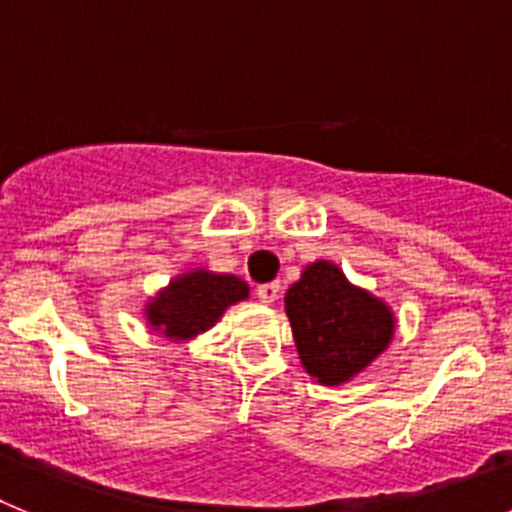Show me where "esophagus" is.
I'll return each mask as SVG.
<instances>
[{
  "mask_svg": "<svg viewBox=\"0 0 512 512\" xmlns=\"http://www.w3.org/2000/svg\"><path fill=\"white\" fill-rule=\"evenodd\" d=\"M279 282H269V284H261L259 289H256V295H259L261 302H266V305H271V302H277L279 297Z\"/></svg>",
  "mask_w": 512,
  "mask_h": 512,
  "instance_id": "esophagus-1",
  "label": "esophagus"
}]
</instances>
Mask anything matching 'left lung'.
<instances>
[{"instance_id": "left-lung-1", "label": "left lung", "mask_w": 512, "mask_h": 512, "mask_svg": "<svg viewBox=\"0 0 512 512\" xmlns=\"http://www.w3.org/2000/svg\"><path fill=\"white\" fill-rule=\"evenodd\" d=\"M307 374L336 387L382 354L395 333L390 307L354 287L330 261H315L284 297Z\"/></svg>"}]
</instances>
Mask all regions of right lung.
<instances>
[{"instance_id": "1", "label": "right lung", "mask_w": 512, "mask_h": 512, "mask_svg": "<svg viewBox=\"0 0 512 512\" xmlns=\"http://www.w3.org/2000/svg\"><path fill=\"white\" fill-rule=\"evenodd\" d=\"M248 297V284L233 274H210L205 269L176 277L164 292L146 305L148 323L166 338L187 341L212 328L230 305Z\"/></svg>"}]
</instances>
